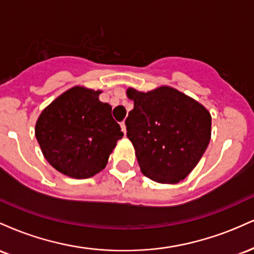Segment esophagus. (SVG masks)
Listing matches in <instances>:
<instances>
[{
  "instance_id": "1",
  "label": "esophagus",
  "mask_w": 254,
  "mask_h": 254,
  "mask_svg": "<svg viewBox=\"0 0 254 254\" xmlns=\"http://www.w3.org/2000/svg\"><path fill=\"white\" fill-rule=\"evenodd\" d=\"M121 127H122V130H123V132L127 133V127H125V122H122Z\"/></svg>"
}]
</instances>
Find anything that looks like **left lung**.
Wrapping results in <instances>:
<instances>
[{
    "label": "left lung",
    "instance_id": "obj_1",
    "mask_svg": "<svg viewBox=\"0 0 254 254\" xmlns=\"http://www.w3.org/2000/svg\"><path fill=\"white\" fill-rule=\"evenodd\" d=\"M133 110L125 121L142 173L176 184L196 167L208 147L211 116L193 99L171 87L148 93L127 89Z\"/></svg>",
    "mask_w": 254,
    "mask_h": 254
}]
</instances>
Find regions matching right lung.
<instances>
[{
  "instance_id": "right-lung-1",
  "label": "right lung",
  "mask_w": 254,
  "mask_h": 254,
  "mask_svg": "<svg viewBox=\"0 0 254 254\" xmlns=\"http://www.w3.org/2000/svg\"><path fill=\"white\" fill-rule=\"evenodd\" d=\"M99 94L74 87L52 101L37 121L36 137L44 156L68 177L84 179L99 173L124 135L111 115L112 107L101 103Z\"/></svg>"
}]
</instances>
